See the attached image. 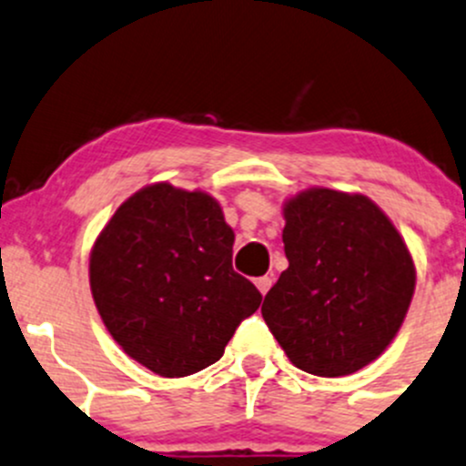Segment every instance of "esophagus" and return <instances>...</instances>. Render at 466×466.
<instances>
[{"instance_id":"34e87169","label":"esophagus","mask_w":466,"mask_h":466,"mask_svg":"<svg viewBox=\"0 0 466 466\" xmlns=\"http://www.w3.org/2000/svg\"><path fill=\"white\" fill-rule=\"evenodd\" d=\"M270 286H272V277L257 279V288H258V292H261V295H266V292L270 290Z\"/></svg>"}]
</instances>
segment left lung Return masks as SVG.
<instances>
[{
  "mask_svg": "<svg viewBox=\"0 0 466 466\" xmlns=\"http://www.w3.org/2000/svg\"><path fill=\"white\" fill-rule=\"evenodd\" d=\"M283 217L288 270L266 295L263 319L297 369L355 373L398 335L415 290L413 258L361 194L308 189Z\"/></svg>",
  "mask_w": 466,
  "mask_h": 466,
  "instance_id": "8db88e82",
  "label": "left lung"
}]
</instances>
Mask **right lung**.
Listing matches in <instances>:
<instances>
[{"label": "right lung", "mask_w": 466, "mask_h": 466, "mask_svg": "<svg viewBox=\"0 0 466 466\" xmlns=\"http://www.w3.org/2000/svg\"><path fill=\"white\" fill-rule=\"evenodd\" d=\"M232 246L212 196L158 183L125 200L89 266L93 301L122 350L163 377L218 361L263 299L234 272Z\"/></svg>", "instance_id": "right-lung-1"}]
</instances>
